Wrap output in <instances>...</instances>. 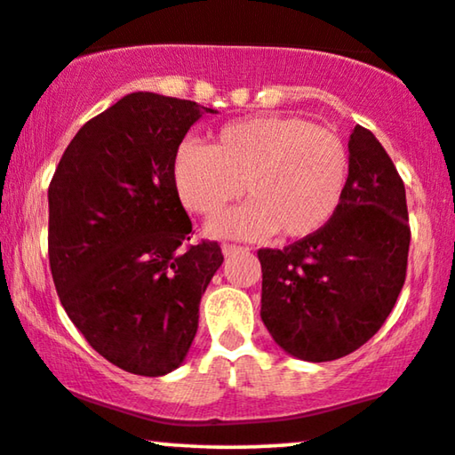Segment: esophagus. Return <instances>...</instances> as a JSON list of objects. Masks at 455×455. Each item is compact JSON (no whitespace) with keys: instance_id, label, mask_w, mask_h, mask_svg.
Masks as SVG:
<instances>
[{"instance_id":"esophagus-1","label":"esophagus","mask_w":455,"mask_h":455,"mask_svg":"<svg viewBox=\"0 0 455 455\" xmlns=\"http://www.w3.org/2000/svg\"><path fill=\"white\" fill-rule=\"evenodd\" d=\"M243 251H249V247L235 245V243H225V245H222V253L225 255H235V253H243Z\"/></svg>"}]
</instances>
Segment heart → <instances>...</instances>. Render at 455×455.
Segmentation results:
<instances>
[{
    "label": "heart",
    "mask_w": 455,
    "mask_h": 455,
    "mask_svg": "<svg viewBox=\"0 0 455 455\" xmlns=\"http://www.w3.org/2000/svg\"><path fill=\"white\" fill-rule=\"evenodd\" d=\"M348 150L325 125L297 115L230 121L208 148L185 142L172 156L179 200L212 220L245 191L249 204L214 227L220 235L283 239L315 235L340 208L348 181Z\"/></svg>",
    "instance_id": "heart-1"
}]
</instances>
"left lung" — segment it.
Returning <instances> with one entry per match:
<instances>
[{
  "label": "left lung",
  "instance_id": "1",
  "mask_svg": "<svg viewBox=\"0 0 455 455\" xmlns=\"http://www.w3.org/2000/svg\"><path fill=\"white\" fill-rule=\"evenodd\" d=\"M340 208L283 249H259L261 322L286 353L336 361L377 334L404 286L411 247L404 181L367 127L348 138Z\"/></svg>",
  "mask_w": 455,
  "mask_h": 455
}]
</instances>
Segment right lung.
Instances as JSON below:
<instances>
[{"label":"right lung","mask_w":455,"mask_h":455,"mask_svg":"<svg viewBox=\"0 0 455 455\" xmlns=\"http://www.w3.org/2000/svg\"><path fill=\"white\" fill-rule=\"evenodd\" d=\"M202 113L214 111L127 94L80 127L49 183V266L63 309L100 356L133 375L183 363L225 259L216 241L189 243L171 175Z\"/></svg>","instance_id":"add662e5"}]
</instances>
